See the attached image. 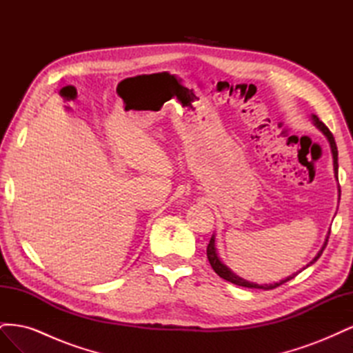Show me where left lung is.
<instances>
[{
  "instance_id": "left-lung-1",
  "label": "left lung",
  "mask_w": 353,
  "mask_h": 353,
  "mask_svg": "<svg viewBox=\"0 0 353 353\" xmlns=\"http://www.w3.org/2000/svg\"><path fill=\"white\" fill-rule=\"evenodd\" d=\"M311 121H312V123H314V126L316 128L318 131H321L324 135H325V138H327V141L330 143V148H331V154H333V166H334V178H336V181H339V163H337V145H336V141H334V137H333V134L330 132V130L328 128L318 119V117L315 116V114H312L311 116ZM339 200H340V187H339ZM328 236H330V231H328V234H327V237H325V241H324V244H323V248H321V250H319L318 253H316V256L315 258L309 262L305 268H307V266H311L314 262H316V259L319 258V256L323 254V250L325 249V245H327V241H328ZM208 259H209V262H210V265H212V268H213V271H215L221 279H223V280H227V281H230V283H232V284H237V285H241V287H248V288H262V290H272V288H275V287H279V285H281V284H284V283H287L288 280H292V279H294V276L301 272H296V274H292V275H288L287 279H284V280H280L279 283H272V284H258V283H252V281H248V280H244V279H241V276H239L236 272H232L228 266L223 263L222 261H221V258L218 256V250H216V244H215V236H212V239H210V241H209V244H208ZM303 268V270H305Z\"/></svg>"
}]
</instances>
